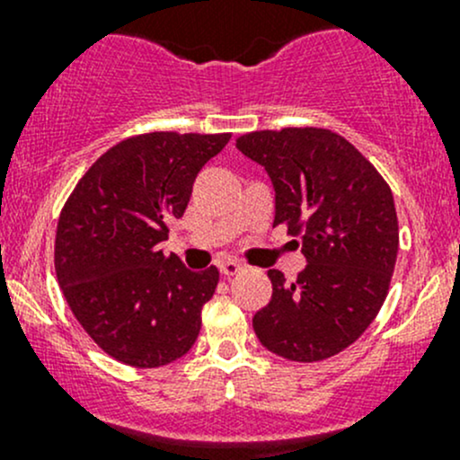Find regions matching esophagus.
Returning <instances> with one entry per match:
<instances>
[{
    "mask_svg": "<svg viewBox=\"0 0 460 460\" xmlns=\"http://www.w3.org/2000/svg\"><path fill=\"white\" fill-rule=\"evenodd\" d=\"M217 267H220V273L225 278H231V276H235V273H240L243 271V264L240 262H235V260H222L220 264H217Z\"/></svg>",
    "mask_w": 460,
    "mask_h": 460,
    "instance_id": "obj_1",
    "label": "esophagus"
}]
</instances>
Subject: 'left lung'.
Returning a JSON list of instances; mask_svg holds the SVG:
<instances>
[{"label":"left lung","mask_w":460,"mask_h":460,"mask_svg":"<svg viewBox=\"0 0 460 460\" xmlns=\"http://www.w3.org/2000/svg\"><path fill=\"white\" fill-rule=\"evenodd\" d=\"M235 146L264 166L276 191L273 226L287 225L307 258L291 285L269 269L273 294L253 316V332L287 360L332 358L358 341L387 298L398 253L392 189L329 128L253 131Z\"/></svg>","instance_id":"left-lung-1"}]
</instances>
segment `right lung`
Returning <instances> with one entry per match:
<instances>
[{"mask_svg": "<svg viewBox=\"0 0 460 460\" xmlns=\"http://www.w3.org/2000/svg\"><path fill=\"white\" fill-rule=\"evenodd\" d=\"M231 133L155 131L93 162L59 213L55 271L68 307L111 358L153 369L196 342L216 267L189 271L162 240L182 217L198 173Z\"/></svg>", "mask_w": 460, "mask_h": 460, "instance_id": "right-lung-1", "label": "right lung"}]
</instances>
